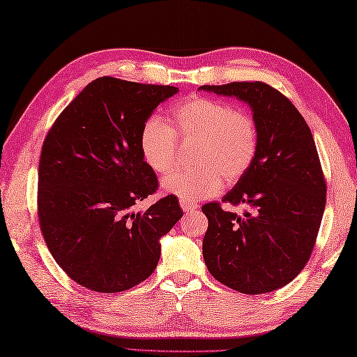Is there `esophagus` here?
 Here are the masks:
<instances>
[{"label": "esophagus", "mask_w": 357, "mask_h": 357, "mask_svg": "<svg viewBox=\"0 0 357 357\" xmlns=\"http://www.w3.org/2000/svg\"><path fill=\"white\" fill-rule=\"evenodd\" d=\"M179 204H181V209H183L184 212H193V211L198 209V204L197 203H187V201L181 199Z\"/></svg>", "instance_id": "1"}]
</instances>
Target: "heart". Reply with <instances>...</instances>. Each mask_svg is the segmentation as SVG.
<instances>
[{
	"mask_svg": "<svg viewBox=\"0 0 357 357\" xmlns=\"http://www.w3.org/2000/svg\"><path fill=\"white\" fill-rule=\"evenodd\" d=\"M170 123L150 116L142 126L139 145L146 165L156 173L172 170L178 140L195 144L193 168L174 170L162 179V189L187 203H197L220 192L223 179L234 184L256 159L259 134L250 114L236 111L228 102L211 98H189L170 112Z\"/></svg>",
	"mask_w": 357,
	"mask_h": 357,
	"instance_id": "b5f03b06",
	"label": "heart"
}]
</instances>
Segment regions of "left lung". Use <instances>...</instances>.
Masks as SVG:
<instances>
[{"mask_svg":"<svg viewBox=\"0 0 357 357\" xmlns=\"http://www.w3.org/2000/svg\"><path fill=\"white\" fill-rule=\"evenodd\" d=\"M248 105L259 146L248 172L222 201L245 204L242 215L207 203L203 257L209 273L248 295L289 284L304 268L326 204V184L312 132L296 107L264 82L201 86Z\"/></svg>","mask_w":357,"mask_h":357,"instance_id":"left-lung-1","label":"left lung"}]
</instances>
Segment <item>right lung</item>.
Segmentation results:
<instances>
[{
  "instance_id": "right-lung-1",
  "label": "right lung",
  "mask_w": 357,
  "mask_h": 357,
  "mask_svg": "<svg viewBox=\"0 0 357 357\" xmlns=\"http://www.w3.org/2000/svg\"><path fill=\"white\" fill-rule=\"evenodd\" d=\"M178 87L98 77L63 109L43 142L38 223L59 267L102 294L145 281L158 267L160 238L183 211L168 195L144 212L132 206L156 192L144 160V123Z\"/></svg>"
}]
</instances>
